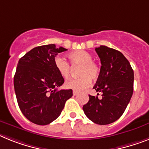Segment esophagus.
Listing matches in <instances>:
<instances>
[{"label": "esophagus", "instance_id": "34e87169", "mask_svg": "<svg viewBox=\"0 0 149 149\" xmlns=\"http://www.w3.org/2000/svg\"><path fill=\"white\" fill-rule=\"evenodd\" d=\"M78 93H79L77 92V91H76V90H74V91H73L74 96H77V95H78Z\"/></svg>", "mask_w": 149, "mask_h": 149}]
</instances>
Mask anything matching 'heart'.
Listing matches in <instances>:
<instances>
[{"mask_svg":"<svg viewBox=\"0 0 149 149\" xmlns=\"http://www.w3.org/2000/svg\"><path fill=\"white\" fill-rule=\"evenodd\" d=\"M72 65H80L79 78L71 79L65 83V87L68 89L81 91L90 87L91 79L95 81L99 77L100 68L96 62L93 61V56L85 50H77L68 55ZM54 65L61 76L65 79L68 78L71 74V66L64 58L56 56L54 59Z\"/></svg>","mask_w":149,"mask_h":149,"instance_id":"obj_1","label":"heart"}]
</instances>
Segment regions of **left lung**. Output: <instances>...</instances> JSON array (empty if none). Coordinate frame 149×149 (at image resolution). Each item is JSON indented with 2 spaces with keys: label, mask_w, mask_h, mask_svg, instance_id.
Segmentation results:
<instances>
[{
  "label": "left lung",
  "mask_w": 149,
  "mask_h": 149,
  "mask_svg": "<svg viewBox=\"0 0 149 149\" xmlns=\"http://www.w3.org/2000/svg\"><path fill=\"white\" fill-rule=\"evenodd\" d=\"M95 50L102 66L93 89L102 93V99L89 95L83 110L95 124L105 125L119 119L125 111L133 95L134 74L129 61L120 51L106 46Z\"/></svg>",
  "instance_id": "left-lung-1"
}]
</instances>
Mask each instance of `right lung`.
<instances>
[{
  "mask_svg": "<svg viewBox=\"0 0 149 149\" xmlns=\"http://www.w3.org/2000/svg\"><path fill=\"white\" fill-rule=\"evenodd\" d=\"M62 47L48 44L33 48L19 60L14 75V89L20 110L24 116L38 125L55 120L72 96V90L57 88L64 83L54 65Z\"/></svg>",
  "mask_w": 149,
  "mask_h": 149,
  "instance_id": "right-lung-1",
  "label": "right lung"
}]
</instances>
